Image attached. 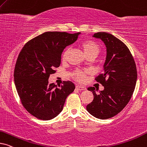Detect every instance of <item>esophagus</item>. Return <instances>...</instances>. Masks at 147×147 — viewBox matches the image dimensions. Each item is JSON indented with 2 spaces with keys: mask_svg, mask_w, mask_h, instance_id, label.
<instances>
[{
  "mask_svg": "<svg viewBox=\"0 0 147 147\" xmlns=\"http://www.w3.org/2000/svg\"><path fill=\"white\" fill-rule=\"evenodd\" d=\"M76 89H78V90H86V88L83 86H80V85H76Z\"/></svg>",
  "mask_w": 147,
  "mask_h": 147,
  "instance_id": "1",
  "label": "esophagus"
}]
</instances>
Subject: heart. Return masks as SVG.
<instances>
[{
  "label": "heart",
  "mask_w": 147,
  "mask_h": 147,
  "mask_svg": "<svg viewBox=\"0 0 147 147\" xmlns=\"http://www.w3.org/2000/svg\"><path fill=\"white\" fill-rule=\"evenodd\" d=\"M82 48L84 52L87 57L88 56H97L100 52V47L96 42L93 40H87L84 41L81 45ZM68 53H69V49H66L63 54L62 58L63 60H65L67 56ZM86 71H82V70H76L74 72L73 77L75 78L76 80L79 82H83L85 79Z\"/></svg>",
  "instance_id": "b5f03b06"
}]
</instances>
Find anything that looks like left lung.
<instances>
[{
    "label": "left lung",
    "mask_w": 147,
    "mask_h": 147,
    "mask_svg": "<svg viewBox=\"0 0 147 147\" xmlns=\"http://www.w3.org/2000/svg\"><path fill=\"white\" fill-rule=\"evenodd\" d=\"M93 37L101 40L107 48L104 72L95 78L104 90L96 93L94 87L88 88L94 99L86 109L94 117L105 119L122 111L130 100L137 80L136 66L127 46L115 36L98 32Z\"/></svg>",
    "instance_id": "obj_1"
}]
</instances>
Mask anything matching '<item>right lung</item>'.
<instances>
[{"instance_id":"1","label":"right lung","mask_w":147,"mask_h":147,"mask_svg":"<svg viewBox=\"0 0 147 147\" xmlns=\"http://www.w3.org/2000/svg\"><path fill=\"white\" fill-rule=\"evenodd\" d=\"M80 34L45 32L28 42L19 54L14 70L15 87L23 106L38 119L57 117L75 89L70 81H64L60 88L49 84V78L59 67L64 49L77 40Z\"/></svg>"}]
</instances>
